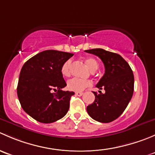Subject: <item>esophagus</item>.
<instances>
[{
  "instance_id": "34e87169",
  "label": "esophagus",
  "mask_w": 155,
  "mask_h": 155,
  "mask_svg": "<svg viewBox=\"0 0 155 155\" xmlns=\"http://www.w3.org/2000/svg\"><path fill=\"white\" fill-rule=\"evenodd\" d=\"M83 94V93H82V92H76V95H77V96H79V97H80V96H82V95Z\"/></svg>"
}]
</instances>
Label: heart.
Here are the masks:
<instances>
[{"label": "heart", "mask_w": 155, "mask_h": 155, "mask_svg": "<svg viewBox=\"0 0 155 155\" xmlns=\"http://www.w3.org/2000/svg\"><path fill=\"white\" fill-rule=\"evenodd\" d=\"M85 64L87 67V68L91 71H95L98 68V63L97 60L94 58L87 57L85 59ZM71 60H68L63 64L61 69V73L62 76L64 77H68L70 76V73H71ZM91 85V82L89 80H84V79H78V78H73L70 79L68 82V88L70 91H82L84 89L86 88Z\"/></svg>", "instance_id": "b5f03b06"}]
</instances>
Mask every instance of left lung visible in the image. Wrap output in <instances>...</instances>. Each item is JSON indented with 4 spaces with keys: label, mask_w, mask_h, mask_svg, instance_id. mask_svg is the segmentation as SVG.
Instances as JSON below:
<instances>
[{
    "label": "left lung",
    "mask_w": 155,
    "mask_h": 155,
    "mask_svg": "<svg viewBox=\"0 0 155 155\" xmlns=\"http://www.w3.org/2000/svg\"><path fill=\"white\" fill-rule=\"evenodd\" d=\"M85 51L98 56L105 67V73L96 87L105 93L94 92L95 100L87 107L88 115L95 121L109 123L118 118L134 94V76L127 62L116 53L103 48H93Z\"/></svg>",
    "instance_id": "8db88e82"
}]
</instances>
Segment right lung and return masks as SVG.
Listing matches in <instances>:
<instances>
[{"label": "right lung", "mask_w": 155, "mask_h": 155, "mask_svg": "<svg viewBox=\"0 0 155 155\" xmlns=\"http://www.w3.org/2000/svg\"><path fill=\"white\" fill-rule=\"evenodd\" d=\"M73 55L64 51L46 50L23 65L17 94L25 112L39 122H54L68 112L70 97L74 92L62 91L67 84L61 69ZM52 90L56 92L52 93Z\"/></svg>", "instance_id": "obj_1"}]
</instances>
